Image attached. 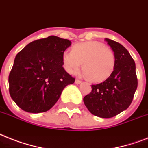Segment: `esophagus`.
<instances>
[{
  "mask_svg": "<svg viewBox=\"0 0 148 148\" xmlns=\"http://www.w3.org/2000/svg\"><path fill=\"white\" fill-rule=\"evenodd\" d=\"M75 82L76 83V84H80V83L82 82V81H81V80H79V79H75Z\"/></svg>",
  "mask_w": 148,
  "mask_h": 148,
  "instance_id": "34e87169",
  "label": "esophagus"
}]
</instances>
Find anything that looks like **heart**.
Returning a JSON list of instances; mask_svg holds the SVG:
<instances>
[{
    "label": "heart",
    "instance_id": "b5f03b06",
    "mask_svg": "<svg viewBox=\"0 0 148 148\" xmlns=\"http://www.w3.org/2000/svg\"><path fill=\"white\" fill-rule=\"evenodd\" d=\"M64 68L69 74H75L82 66L84 74L94 82H102L114 69L116 58L109 46L98 42H86L74 45L62 56Z\"/></svg>",
    "mask_w": 148,
    "mask_h": 148
}]
</instances>
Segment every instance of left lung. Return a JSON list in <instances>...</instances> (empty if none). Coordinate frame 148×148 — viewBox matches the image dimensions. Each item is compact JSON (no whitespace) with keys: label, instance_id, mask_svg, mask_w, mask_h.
I'll return each mask as SVG.
<instances>
[{"label":"left lung","instance_id":"8db88e82","mask_svg":"<svg viewBox=\"0 0 148 148\" xmlns=\"http://www.w3.org/2000/svg\"><path fill=\"white\" fill-rule=\"evenodd\" d=\"M113 49L116 63L104 82L92 85V91L83 98L90 113L102 118L115 116L129 107L137 88L136 66L129 51L120 43L105 38Z\"/></svg>","mask_w":148,"mask_h":148}]
</instances>
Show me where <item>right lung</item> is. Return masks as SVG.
Segmentation results:
<instances>
[{"mask_svg": "<svg viewBox=\"0 0 148 148\" xmlns=\"http://www.w3.org/2000/svg\"><path fill=\"white\" fill-rule=\"evenodd\" d=\"M68 39L51 35L33 41L17 54L8 77L9 92L23 110L46 112L58 101L72 77L62 67Z\"/></svg>", "mask_w": 148, "mask_h": 148, "instance_id": "1", "label": "right lung"}]
</instances>
